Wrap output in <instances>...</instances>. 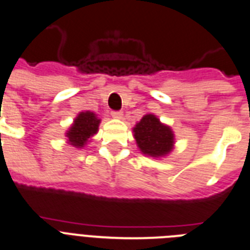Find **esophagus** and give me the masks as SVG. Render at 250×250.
Returning a JSON list of instances; mask_svg holds the SVG:
<instances>
[{
  "label": "esophagus",
  "instance_id": "obj_1",
  "mask_svg": "<svg viewBox=\"0 0 250 250\" xmlns=\"http://www.w3.org/2000/svg\"><path fill=\"white\" fill-rule=\"evenodd\" d=\"M112 115H113V118L115 119H123V113L122 112H113Z\"/></svg>",
  "mask_w": 250,
  "mask_h": 250
}]
</instances>
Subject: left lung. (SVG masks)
<instances>
[{
    "mask_svg": "<svg viewBox=\"0 0 250 250\" xmlns=\"http://www.w3.org/2000/svg\"><path fill=\"white\" fill-rule=\"evenodd\" d=\"M137 147L146 156L160 159L170 154L175 145V136L170 125H165L155 114H145L133 127Z\"/></svg>",
    "mask_w": 250,
    "mask_h": 250,
    "instance_id": "obj_1",
    "label": "left lung"
}]
</instances>
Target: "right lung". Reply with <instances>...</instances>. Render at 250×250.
<instances>
[{"label":"right lung","mask_w":250,"mask_h":250,"mask_svg":"<svg viewBox=\"0 0 250 250\" xmlns=\"http://www.w3.org/2000/svg\"><path fill=\"white\" fill-rule=\"evenodd\" d=\"M100 122L102 119L98 118V114L94 112H80L66 132L67 144L76 148L85 147L87 142L91 141V137L99 131Z\"/></svg>","instance_id":"right-lung-1"}]
</instances>
